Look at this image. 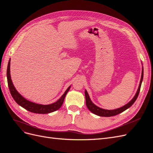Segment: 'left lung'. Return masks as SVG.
<instances>
[{"label":"left lung","instance_id":"obj_1","mask_svg":"<svg viewBox=\"0 0 153 153\" xmlns=\"http://www.w3.org/2000/svg\"><path fill=\"white\" fill-rule=\"evenodd\" d=\"M143 69L142 68V76H141V79H140V85H139V87L137 91L136 94H135L134 97L133 98V99L131 101L129 102H128L127 104H126L125 106L121 107L120 108L116 109V110H104V109H102L101 108H99L98 106H95V104L91 101V100L89 97V95L88 94V92H87L86 90H85V97H86V104L87 108H88V110L92 112L94 114L97 115L98 116H101V117H111V116H115L117 115L119 113L123 112L124 111H125L126 110H127L128 108H129V107L131 106L133 103L136 101L140 90V87H141V85H142V81L143 79Z\"/></svg>","mask_w":153,"mask_h":153}]
</instances>
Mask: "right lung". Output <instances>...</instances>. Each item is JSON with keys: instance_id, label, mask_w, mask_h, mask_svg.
Returning <instances> with one entry per match:
<instances>
[{"instance_id": "add662e5", "label": "right lung", "mask_w": 153, "mask_h": 153, "mask_svg": "<svg viewBox=\"0 0 153 153\" xmlns=\"http://www.w3.org/2000/svg\"><path fill=\"white\" fill-rule=\"evenodd\" d=\"M7 83L9 88H10V93L12 95L13 98L14 99L16 102L19 104L22 108H25V110H28L29 111L35 113H42V114H47V113H49L51 112H53L54 111L58 110V109L61 108L64 101V99L66 96L68 90L71 88V86L65 91L64 94L62 96L58 101H56L54 103H52L49 105H42V104H38L32 102L30 101H27L25 98H24L18 91L15 89V86L13 84L11 76H10V60L9 61L8 65H7Z\"/></svg>"}]
</instances>
